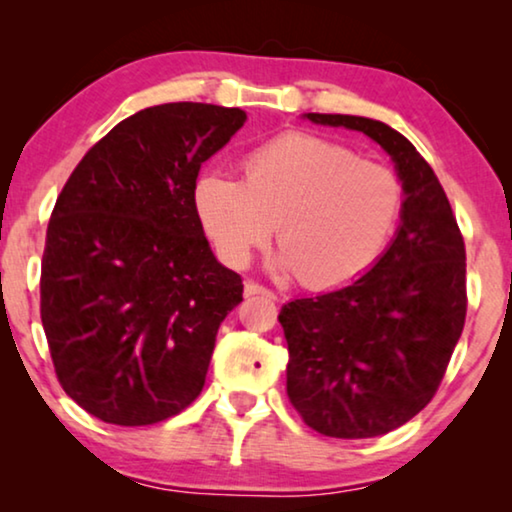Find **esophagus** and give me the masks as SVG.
Returning <instances> with one entry per match:
<instances>
[{"label":"esophagus","instance_id":"obj_1","mask_svg":"<svg viewBox=\"0 0 512 512\" xmlns=\"http://www.w3.org/2000/svg\"><path fill=\"white\" fill-rule=\"evenodd\" d=\"M244 296H265V298H277L275 291H270L268 286L258 282H247L244 284Z\"/></svg>","mask_w":512,"mask_h":512}]
</instances>
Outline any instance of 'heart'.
<instances>
[{
	"mask_svg": "<svg viewBox=\"0 0 512 512\" xmlns=\"http://www.w3.org/2000/svg\"><path fill=\"white\" fill-rule=\"evenodd\" d=\"M195 207L228 265H244L277 226L282 265L310 289H331L377 263L403 209L394 170L333 139L286 132L251 151L242 181L212 172Z\"/></svg>",
	"mask_w": 512,
	"mask_h": 512,
	"instance_id": "1",
	"label": "heart"
}]
</instances>
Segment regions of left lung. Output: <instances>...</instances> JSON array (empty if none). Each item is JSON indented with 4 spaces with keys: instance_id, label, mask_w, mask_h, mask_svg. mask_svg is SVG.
<instances>
[{
    "instance_id": "left-lung-1",
    "label": "left lung",
    "mask_w": 512,
    "mask_h": 512,
    "mask_svg": "<svg viewBox=\"0 0 512 512\" xmlns=\"http://www.w3.org/2000/svg\"><path fill=\"white\" fill-rule=\"evenodd\" d=\"M307 118L375 139L403 181L401 226L380 261L345 289L279 312L286 394L303 422L331 438H373L436 396L466 321L464 237L431 165L401 132L363 116Z\"/></svg>"
}]
</instances>
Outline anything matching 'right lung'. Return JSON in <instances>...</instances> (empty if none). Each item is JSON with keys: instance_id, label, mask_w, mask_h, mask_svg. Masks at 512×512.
Segmentation results:
<instances>
[{"instance_id": "obj_1", "label": "right lung", "mask_w": 512, "mask_h": 512, "mask_svg": "<svg viewBox=\"0 0 512 512\" xmlns=\"http://www.w3.org/2000/svg\"><path fill=\"white\" fill-rule=\"evenodd\" d=\"M244 121L242 109L202 102L142 109L58 195L41 324L65 394L102 422H163L205 387L216 331L244 286L209 249L195 179Z\"/></svg>"}]
</instances>
